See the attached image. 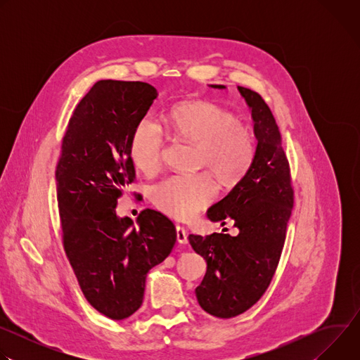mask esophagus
Listing matches in <instances>:
<instances>
[{
  "instance_id": "1",
  "label": "esophagus",
  "mask_w": 360,
  "mask_h": 360,
  "mask_svg": "<svg viewBox=\"0 0 360 360\" xmlns=\"http://www.w3.org/2000/svg\"><path fill=\"white\" fill-rule=\"evenodd\" d=\"M176 240L179 243H188V235H186V231L184 226L181 225H176Z\"/></svg>"
}]
</instances>
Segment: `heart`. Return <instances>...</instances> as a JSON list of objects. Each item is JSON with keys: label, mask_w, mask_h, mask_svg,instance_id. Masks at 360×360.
<instances>
[{"label": "heart", "mask_w": 360, "mask_h": 360, "mask_svg": "<svg viewBox=\"0 0 360 360\" xmlns=\"http://www.w3.org/2000/svg\"><path fill=\"white\" fill-rule=\"evenodd\" d=\"M167 124L176 138L196 146L195 164L207 169L219 184L236 185L250 169L255 158L252 131L231 111L210 101H185L171 108ZM165 139L161 128L148 118L141 120L131 135L129 157L142 174L155 172L164 157ZM217 193L212 176L174 175L150 189V200L164 214L189 219Z\"/></svg>", "instance_id": "1"}]
</instances>
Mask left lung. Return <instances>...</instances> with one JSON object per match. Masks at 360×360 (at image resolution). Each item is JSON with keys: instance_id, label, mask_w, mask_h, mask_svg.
<instances>
[{"instance_id": "left-lung-1", "label": "left lung", "mask_w": 360, "mask_h": 360, "mask_svg": "<svg viewBox=\"0 0 360 360\" xmlns=\"http://www.w3.org/2000/svg\"><path fill=\"white\" fill-rule=\"evenodd\" d=\"M224 89L225 85H211ZM252 111L256 141L250 169L231 192L207 211L212 222H235L239 233L189 235V243L207 262L195 289L199 306L228 319L248 311L268 289L285 243L293 208L289 162L276 121L262 96L238 86Z\"/></svg>"}]
</instances>
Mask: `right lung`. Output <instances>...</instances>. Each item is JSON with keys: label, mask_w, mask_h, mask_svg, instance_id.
Instances as JSON below:
<instances>
[{"label": "right lung", "mask_w": 360, "mask_h": 360, "mask_svg": "<svg viewBox=\"0 0 360 360\" xmlns=\"http://www.w3.org/2000/svg\"><path fill=\"white\" fill-rule=\"evenodd\" d=\"M157 96L146 82H95L68 122L56 171L68 261L89 304L114 321L139 309L146 274L176 242L175 226L162 214L142 211L134 224L115 211L135 179L132 131Z\"/></svg>", "instance_id": "right-lung-1"}]
</instances>
